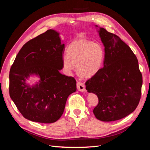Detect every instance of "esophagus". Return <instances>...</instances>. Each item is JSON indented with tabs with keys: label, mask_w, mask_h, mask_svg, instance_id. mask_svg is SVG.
Masks as SVG:
<instances>
[{
	"label": "esophagus",
	"mask_w": 150,
	"mask_h": 150,
	"mask_svg": "<svg viewBox=\"0 0 150 150\" xmlns=\"http://www.w3.org/2000/svg\"><path fill=\"white\" fill-rule=\"evenodd\" d=\"M77 89H78V91L81 92H85L86 91V88H85V86L84 84L81 83V82H78L77 83Z\"/></svg>",
	"instance_id": "obj_1"
}]
</instances>
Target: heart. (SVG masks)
Returning <instances> with one entry per match:
<instances>
[{"label": "heart", "instance_id": "1", "mask_svg": "<svg viewBox=\"0 0 150 150\" xmlns=\"http://www.w3.org/2000/svg\"><path fill=\"white\" fill-rule=\"evenodd\" d=\"M102 45L85 39L74 40L67 48L62 57L65 70L71 72L77 65V72L83 78H91L101 69L104 59Z\"/></svg>", "mask_w": 150, "mask_h": 150}]
</instances>
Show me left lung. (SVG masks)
Here are the masks:
<instances>
[{"instance_id": "1", "label": "left lung", "mask_w": 150, "mask_h": 150, "mask_svg": "<svg viewBox=\"0 0 150 150\" xmlns=\"http://www.w3.org/2000/svg\"><path fill=\"white\" fill-rule=\"evenodd\" d=\"M98 33L104 46V66L86 81V89L98 98L99 103L93 110L95 117L102 121H116L138 106L142 74L137 58L128 45L103 28Z\"/></svg>"}]
</instances>
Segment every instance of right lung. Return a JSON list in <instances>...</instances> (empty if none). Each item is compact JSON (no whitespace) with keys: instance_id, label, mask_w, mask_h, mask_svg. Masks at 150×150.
Returning <instances> with one entry per match:
<instances>
[{"instance_id":"right-lung-1","label":"right lung","mask_w":150,"mask_h":150,"mask_svg":"<svg viewBox=\"0 0 150 150\" xmlns=\"http://www.w3.org/2000/svg\"><path fill=\"white\" fill-rule=\"evenodd\" d=\"M65 45L52 29L26 42L15 59L9 74V94L25 118L52 123L60 118L68 96L76 91L73 77L60 73ZM38 75L34 85L26 84L30 75Z\"/></svg>"}]
</instances>
